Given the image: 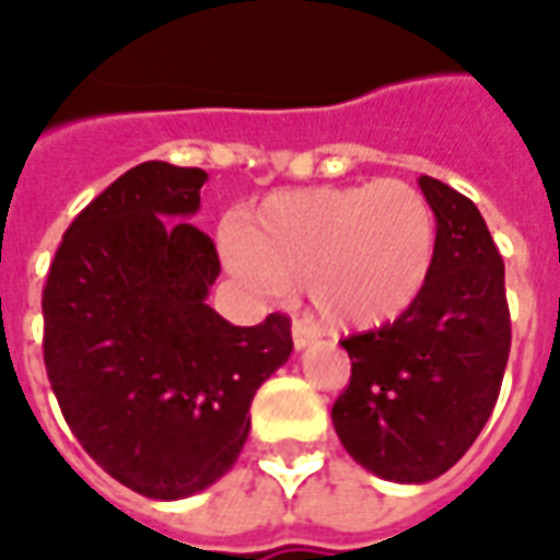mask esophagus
I'll return each instance as SVG.
<instances>
[{
  "instance_id": "obj_1",
  "label": "esophagus",
  "mask_w": 560,
  "mask_h": 560,
  "mask_svg": "<svg viewBox=\"0 0 560 560\" xmlns=\"http://www.w3.org/2000/svg\"><path fill=\"white\" fill-rule=\"evenodd\" d=\"M291 338H293V347H296V350H305V347H312V343L317 341V329H314V326H308V323H293Z\"/></svg>"
}]
</instances>
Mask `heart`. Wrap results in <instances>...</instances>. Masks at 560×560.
Instances as JSON below:
<instances>
[{
    "instance_id": "heart-1",
    "label": "heart",
    "mask_w": 560,
    "mask_h": 560,
    "mask_svg": "<svg viewBox=\"0 0 560 560\" xmlns=\"http://www.w3.org/2000/svg\"><path fill=\"white\" fill-rule=\"evenodd\" d=\"M225 258L267 293L305 288L332 329H380L421 300L436 264V217L416 186L376 180L288 189L225 234Z\"/></svg>"
}]
</instances>
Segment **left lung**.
I'll return each mask as SVG.
<instances>
[{"label":"left lung","instance_id":"obj_1","mask_svg":"<svg viewBox=\"0 0 560 560\" xmlns=\"http://www.w3.org/2000/svg\"><path fill=\"white\" fill-rule=\"evenodd\" d=\"M436 217V264L400 320L341 347L350 385L332 407L347 454L395 483H428L457 463L499 400L511 353L504 260L480 210L436 177H418Z\"/></svg>","mask_w":560,"mask_h":560}]
</instances>
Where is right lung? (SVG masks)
Here are the masks:
<instances>
[{
	"label": "right lung",
	"instance_id": "obj_1",
	"mask_svg": "<svg viewBox=\"0 0 560 560\" xmlns=\"http://www.w3.org/2000/svg\"><path fill=\"white\" fill-rule=\"evenodd\" d=\"M207 172L142 163L61 237L44 288V362L91 459L144 499L217 483L248 439V407L293 353L291 320L234 326L210 305L213 240L192 219Z\"/></svg>",
	"mask_w": 560,
	"mask_h": 560
}]
</instances>
